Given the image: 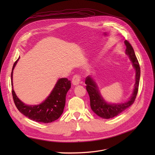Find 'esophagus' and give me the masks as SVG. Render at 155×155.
Listing matches in <instances>:
<instances>
[{"mask_svg": "<svg viewBox=\"0 0 155 155\" xmlns=\"http://www.w3.org/2000/svg\"><path fill=\"white\" fill-rule=\"evenodd\" d=\"M81 82V77L79 76L78 75H75L72 80V83L74 85H78Z\"/></svg>", "mask_w": 155, "mask_h": 155, "instance_id": "obj_1", "label": "esophagus"}]
</instances>
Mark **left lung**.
Returning a JSON list of instances; mask_svg holds the SVG:
<instances>
[{"label": "left lung", "mask_w": 155, "mask_h": 155, "mask_svg": "<svg viewBox=\"0 0 155 155\" xmlns=\"http://www.w3.org/2000/svg\"><path fill=\"white\" fill-rule=\"evenodd\" d=\"M124 43L126 46V54L129 56L130 60L132 62L133 67L136 69V83L134 84V89L131 97L127 102L117 104H110L107 103L101 95L97 84L93 78L90 76H87L85 79L86 90L90 98L91 108L97 115L102 118H112L124 111L132 104H134L138 93L140 76L139 64L134 49L130 43L128 41L125 40Z\"/></svg>", "instance_id": "left-lung-1"}]
</instances>
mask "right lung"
<instances>
[{"instance_id": "right-lung-1", "label": "right lung", "mask_w": 155, "mask_h": 155, "mask_svg": "<svg viewBox=\"0 0 155 155\" xmlns=\"http://www.w3.org/2000/svg\"><path fill=\"white\" fill-rule=\"evenodd\" d=\"M18 59L14 63L11 74L12 96L16 108L22 114L36 122L49 123L58 120L63 113L66 94L71 87V81L66 78L59 79L49 96L42 103L26 105L18 99L13 88V71Z\"/></svg>"}]
</instances>
